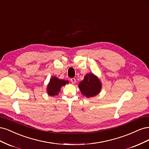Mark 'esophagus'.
I'll use <instances>...</instances> for the list:
<instances>
[{
  "label": "esophagus",
  "instance_id": "obj_1",
  "mask_svg": "<svg viewBox=\"0 0 149 149\" xmlns=\"http://www.w3.org/2000/svg\"><path fill=\"white\" fill-rule=\"evenodd\" d=\"M70 81H71V83L73 84H74L76 83V79H75V78H71Z\"/></svg>",
  "mask_w": 149,
  "mask_h": 149
}]
</instances>
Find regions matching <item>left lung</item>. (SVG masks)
I'll return each instance as SVG.
<instances>
[{"label": "left lung", "mask_w": 149, "mask_h": 149, "mask_svg": "<svg viewBox=\"0 0 149 149\" xmlns=\"http://www.w3.org/2000/svg\"><path fill=\"white\" fill-rule=\"evenodd\" d=\"M102 88L101 82L96 76L93 73L86 74L84 79L79 84V88L83 95L91 97L100 93Z\"/></svg>", "instance_id": "8db88e82"}]
</instances>
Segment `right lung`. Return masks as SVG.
Returning a JSON list of instances; mask_svg holds the SVG:
<instances>
[{"label":"right lung","mask_w":149,"mask_h":149,"mask_svg":"<svg viewBox=\"0 0 149 149\" xmlns=\"http://www.w3.org/2000/svg\"><path fill=\"white\" fill-rule=\"evenodd\" d=\"M67 83H68V81L60 79L56 76H53L47 86V91L48 94L51 96L58 95V92L60 91V88Z\"/></svg>","instance_id":"right-lung-1"}]
</instances>
